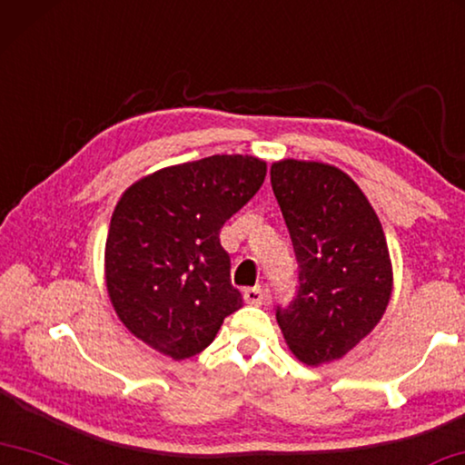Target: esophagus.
I'll use <instances>...</instances> for the list:
<instances>
[{"label":"esophagus","instance_id":"esophagus-1","mask_svg":"<svg viewBox=\"0 0 465 465\" xmlns=\"http://www.w3.org/2000/svg\"><path fill=\"white\" fill-rule=\"evenodd\" d=\"M244 300L250 306H261L264 300L262 287H248V290H244Z\"/></svg>","mask_w":465,"mask_h":465}]
</instances>
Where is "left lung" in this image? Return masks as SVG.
Listing matches in <instances>:
<instances>
[{"mask_svg": "<svg viewBox=\"0 0 465 465\" xmlns=\"http://www.w3.org/2000/svg\"><path fill=\"white\" fill-rule=\"evenodd\" d=\"M271 186L300 267L298 296L277 311L279 329L300 362H335L372 333L391 300L385 232L358 183L335 165L275 161Z\"/></svg>", "mask_w": 465, "mask_h": 465, "instance_id": "obj_1", "label": "left lung"}]
</instances>
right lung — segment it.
<instances>
[{
    "label": "right lung",
    "instance_id": "obj_1",
    "mask_svg": "<svg viewBox=\"0 0 465 465\" xmlns=\"http://www.w3.org/2000/svg\"><path fill=\"white\" fill-rule=\"evenodd\" d=\"M264 175L267 161L252 154H213L157 169L124 190L103 271L132 335L172 360L209 348L225 316L242 308L219 232Z\"/></svg>",
    "mask_w": 465,
    "mask_h": 465
}]
</instances>
